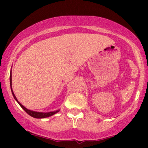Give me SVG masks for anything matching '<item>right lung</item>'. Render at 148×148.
Here are the masks:
<instances>
[{
	"label": "right lung",
	"instance_id": "1",
	"mask_svg": "<svg viewBox=\"0 0 148 148\" xmlns=\"http://www.w3.org/2000/svg\"><path fill=\"white\" fill-rule=\"evenodd\" d=\"M12 77V75H11V74H10V88H11V92H12V94H13V97H14V99H16V100L17 101V102L19 104V105H20L21 107L22 108H23V110H25V112H26L28 114H29V115L31 116V117H34V118H46V117H50V116L53 115L54 114L57 113L58 112H59V110H56V111H53V112H39L32 111V110H28L27 108H26L24 106L22 105V104H21V103L19 102L17 100V99H16V96H15L14 93H13V90H12V86H11V85H12V77Z\"/></svg>",
	"mask_w": 148,
	"mask_h": 148
}]
</instances>
